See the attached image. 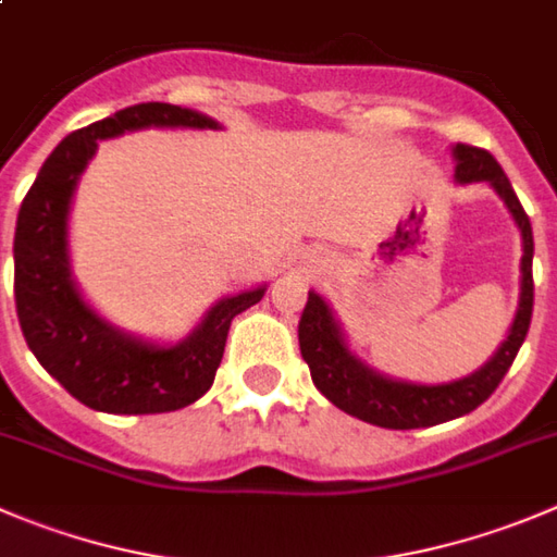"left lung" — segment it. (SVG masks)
Listing matches in <instances>:
<instances>
[{"label":"left lung","mask_w":557,"mask_h":557,"mask_svg":"<svg viewBox=\"0 0 557 557\" xmlns=\"http://www.w3.org/2000/svg\"><path fill=\"white\" fill-rule=\"evenodd\" d=\"M456 159V181L472 184V181H490L497 195L506 200L508 211L517 220L522 231V296H519V310L513 319L511 335L500 346L495 357L472 376L459 379L450 384H407L393 382L379 373L368 371L362 362L346 351L341 330L332 319L330 308L319 294L310 290L308 305L299 319V351L310 368L315 387L335 404L343 412L355 414L366 423L382 425V429H425V425L445 423V420L461 418L481 407L486 398L497 389L503 376L511 368L524 335H528L530 315H533V227L517 191L511 189V181L503 173L490 150L475 148V145L459 143L454 148Z\"/></svg>","instance_id":"left-lung-1"}]
</instances>
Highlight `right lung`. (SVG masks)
<instances>
[{
	"instance_id": "right-lung-1",
	"label": "right lung",
	"mask_w": 557,
	"mask_h": 557,
	"mask_svg": "<svg viewBox=\"0 0 557 557\" xmlns=\"http://www.w3.org/2000/svg\"><path fill=\"white\" fill-rule=\"evenodd\" d=\"M145 126L216 128V123L191 109L148 101L67 134L40 168L15 222V313L27 346L76 401L112 414L175 412L195 404L214 384L231 321L263 296V288L227 296L173 349L114 332L82 302L65 255L71 195L98 139Z\"/></svg>"
}]
</instances>
